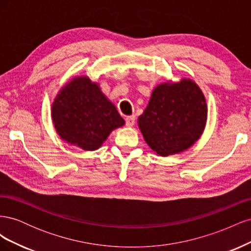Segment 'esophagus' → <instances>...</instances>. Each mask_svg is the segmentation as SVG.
Masks as SVG:
<instances>
[{"mask_svg":"<svg viewBox=\"0 0 251 251\" xmlns=\"http://www.w3.org/2000/svg\"><path fill=\"white\" fill-rule=\"evenodd\" d=\"M135 124V116H126V126H133Z\"/></svg>","mask_w":251,"mask_h":251,"instance_id":"obj_1","label":"esophagus"}]
</instances>
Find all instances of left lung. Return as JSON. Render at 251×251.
<instances>
[{"label":"left lung","instance_id":"1","mask_svg":"<svg viewBox=\"0 0 251 251\" xmlns=\"http://www.w3.org/2000/svg\"><path fill=\"white\" fill-rule=\"evenodd\" d=\"M207 118L205 97L191 79L155 88L138 118L144 140L160 156L177 154L200 138Z\"/></svg>","mask_w":251,"mask_h":251}]
</instances>
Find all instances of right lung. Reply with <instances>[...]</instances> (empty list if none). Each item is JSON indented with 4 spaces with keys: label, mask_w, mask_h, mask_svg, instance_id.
I'll return each instance as SVG.
<instances>
[{
    "label": "right lung",
    "mask_w": 251,
    "mask_h": 251,
    "mask_svg": "<svg viewBox=\"0 0 251 251\" xmlns=\"http://www.w3.org/2000/svg\"><path fill=\"white\" fill-rule=\"evenodd\" d=\"M52 118L62 139L86 151L97 150L114 128L125 125L115 105L85 76L60 90L52 105Z\"/></svg>",
    "instance_id": "add662e5"
}]
</instances>
